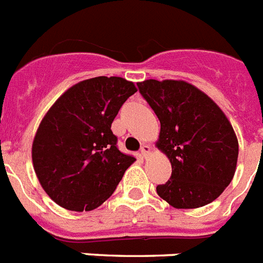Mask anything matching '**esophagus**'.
<instances>
[{"instance_id": "34e87169", "label": "esophagus", "mask_w": 263, "mask_h": 263, "mask_svg": "<svg viewBox=\"0 0 263 263\" xmlns=\"http://www.w3.org/2000/svg\"><path fill=\"white\" fill-rule=\"evenodd\" d=\"M150 146L149 145H143L142 147H141V154H142V157H145V158H146L147 156H149L150 154Z\"/></svg>"}]
</instances>
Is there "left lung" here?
<instances>
[{
    "mask_svg": "<svg viewBox=\"0 0 263 263\" xmlns=\"http://www.w3.org/2000/svg\"><path fill=\"white\" fill-rule=\"evenodd\" d=\"M137 85L161 123L156 146L172 163L170 179L157 186L158 196L176 209H197L218 198L238 159V140L225 113L186 81Z\"/></svg>",
    "mask_w": 263,
    "mask_h": 263,
    "instance_id": "1",
    "label": "left lung"
}]
</instances>
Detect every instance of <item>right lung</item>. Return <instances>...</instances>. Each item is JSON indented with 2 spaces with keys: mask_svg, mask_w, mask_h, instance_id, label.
Listing matches in <instances>:
<instances>
[{
  "mask_svg": "<svg viewBox=\"0 0 263 263\" xmlns=\"http://www.w3.org/2000/svg\"><path fill=\"white\" fill-rule=\"evenodd\" d=\"M137 91L122 77H94L69 87L45 114L31 145L42 189L62 208L90 212L116 190L136 158L117 149L111 122Z\"/></svg>",
  "mask_w": 263,
  "mask_h": 263,
  "instance_id": "right-lung-1",
  "label": "right lung"
}]
</instances>
